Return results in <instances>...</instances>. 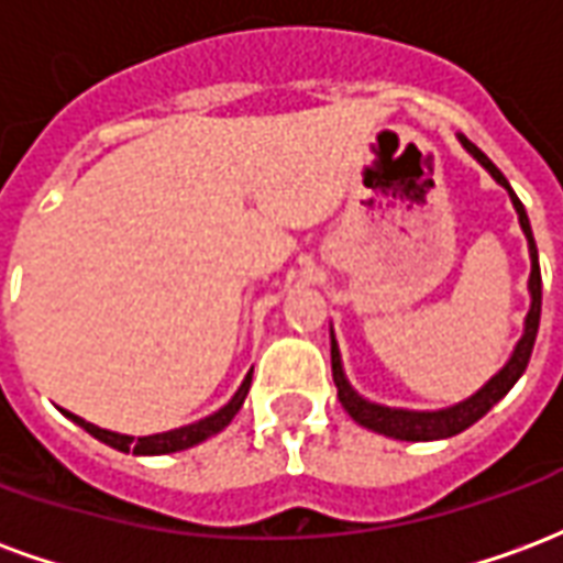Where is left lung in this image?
Listing matches in <instances>:
<instances>
[{
    "mask_svg": "<svg viewBox=\"0 0 563 563\" xmlns=\"http://www.w3.org/2000/svg\"><path fill=\"white\" fill-rule=\"evenodd\" d=\"M461 147L471 153L473 159L483 165L485 172L495 177L497 184L504 186L509 192V201L519 213V225L525 238H528V256H531V277H528V292H531V310L525 317V331H521L516 350L507 358V365L497 371L495 377L485 383L483 389H476L471 398L452 404V407H443V410H404V407H386V404H374L362 398L358 391L350 386V379L343 374L341 362V346L334 341V331H331V377H334V386H338V398H341L343 410L353 416L355 422L365 424L367 431H377V434L395 437V440H446V437H455L461 431H467L473 422H479L492 407H495L504 395H507L519 377L525 374V367L531 362L533 341H537V329H540V305H543V280H540V262H537V244H533L531 222H528V213H525V205L519 201V196L512 192V186L504 174L497 172V165L483 150L471 144V141L459 135Z\"/></svg>",
    "mask_w": 563,
    "mask_h": 563,
    "instance_id": "obj_1",
    "label": "left lung"
}]
</instances>
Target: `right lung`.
<instances>
[{"label":"right lung","mask_w":563,"mask_h":563,"mask_svg":"<svg viewBox=\"0 0 563 563\" xmlns=\"http://www.w3.org/2000/svg\"><path fill=\"white\" fill-rule=\"evenodd\" d=\"M250 383H253V371L246 374L244 383L238 386V391L232 395V401L220 407L217 413L205 416V419H198L192 424H184V428H172V431H162V434H147V437H132V434H117V431H108V428H99V424L87 422V419H80V416L63 413L71 419L75 424H80L87 434H92L96 440H102L111 449H120V452H132V455H168V452H180V449L198 446L201 440H208V437L220 434L225 424L232 422L234 413L244 407L246 391H250Z\"/></svg>","instance_id":"obj_1"}]
</instances>
